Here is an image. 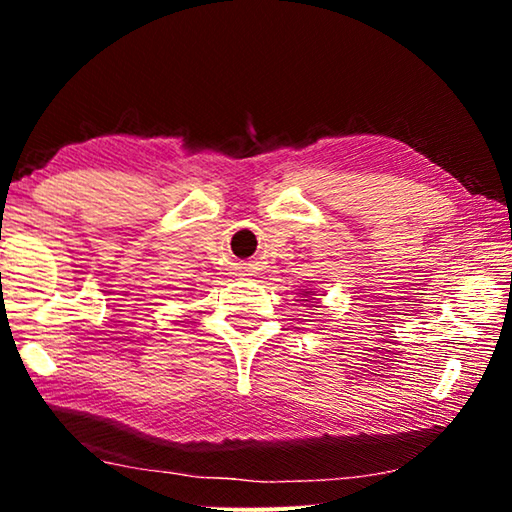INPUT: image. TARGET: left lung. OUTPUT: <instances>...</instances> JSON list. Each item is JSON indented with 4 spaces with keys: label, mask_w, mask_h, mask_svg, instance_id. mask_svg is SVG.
I'll return each instance as SVG.
<instances>
[{
    "label": "left lung",
    "mask_w": 512,
    "mask_h": 512,
    "mask_svg": "<svg viewBox=\"0 0 512 512\" xmlns=\"http://www.w3.org/2000/svg\"><path fill=\"white\" fill-rule=\"evenodd\" d=\"M302 296H311V291H305V293H302Z\"/></svg>",
    "instance_id": "left-lung-1"
}]
</instances>
